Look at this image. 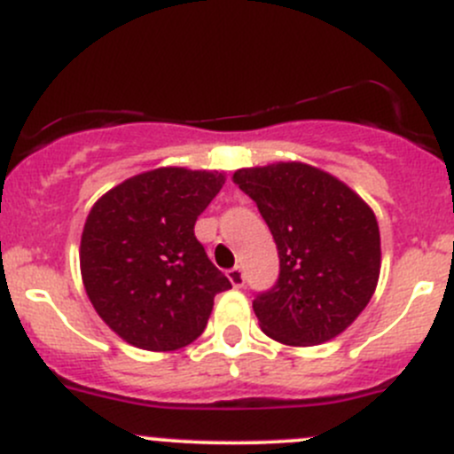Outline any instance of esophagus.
<instances>
[{"label":"esophagus","mask_w":454,"mask_h":454,"mask_svg":"<svg viewBox=\"0 0 454 454\" xmlns=\"http://www.w3.org/2000/svg\"><path fill=\"white\" fill-rule=\"evenodd\" d=\"M228 281L232 283V286L235 287H244V283H246V278H244V270L239 268V265H235V268L232 270H228Z\"/></svg>","instance_id":"esophagus-1"}]
</instances>
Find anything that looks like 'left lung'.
Segmentation results:
<instances>
[{"label":"left lung","mask_w":454,"mask_h":454,"mask_svg":"<svg viewBox=\"0 0 454 454\" xmlns=\"http://www.w3.org/2000/svg\"><path fill=\"white\" fill-rule=\"evenodd\" d=\"M232 182L256 201L281 259L277 286L253 301L261 332L287 347L340 336L378 287L382 250L371 206L296 160L237 168Z\"/></svg>","instance_id":"1"}]
</instances>
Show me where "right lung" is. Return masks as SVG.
Returning <instances> with one entry per match:
<instances>
[{
  "instance_id": "1",
  "label": "right lung",
  "mask_w": 454,
  "mask_h": 454,
  "mask_svg": "<svg viewBox=\"0 0 454 454\" xmlns=\"http://www.w3.org/2000/svg\"><path fill=\"white\" fill-rule=\"evenodd\" d=\"M226 176L160 167L127 177L91 206L81 235V278L96 314L146 351H176L206 329L231 281L195 239V222Z\"/></svg>"
}]
</instances>
